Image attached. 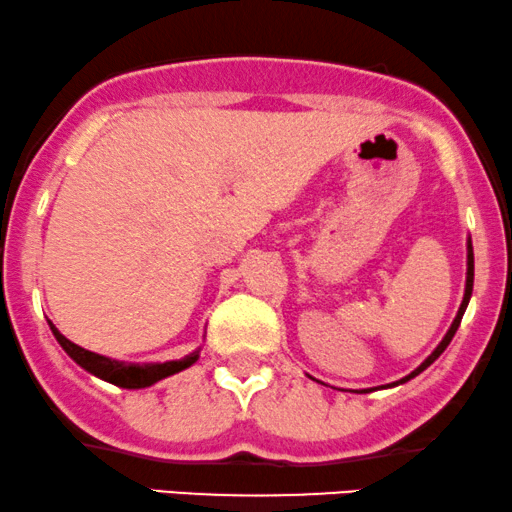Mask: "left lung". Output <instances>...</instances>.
Listing matches in <instances>:
<instances>
[{"mask_svg":"<svg viewBox=\"0 0 512 512\" xmlns=\"http://www.w3.org/2000/svg\"><path fill=\"white\" fill-rule=\"evenodd\" d=\"M465 246H468V273H465V292H463V301H460V308H458V313H456V318H453V323H451V327H449V332L444 334V339H441V342L437 344V349H434L430 356L425 358V361H422L418 368H415L413 372H408L406 377H401V380H396V382H391V384H382V389H391V387H399V384H406L408 380H413V377H418L422 370H427L430 368V365L437 361V358L441 356V353L446 351V346L451 344V339H453V334H456V330H458V325H460V320H463V313H465V308H468V304H470V296H472V282H475V254H472V239L468 237V242H465ZM356 391H361V394H370L372 389H356Z\"/></svg>","mask_w":512,"mask_h":512,"instance_id":"1","label":"left lung"}]
</instances>
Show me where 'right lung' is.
Instances as JSON below:
<instances>
[{
  "label": "right lung",
  "instance_id": "1",
  "mask_svg": "<svg viewBox=\"0 0 512 512\" xmlns=\"http://www.w3.org/2000/svg\"><path fill=\"white\" fill-rule=\"evenodd\" d=\"M49 327H52L56 342L61 344V349L66 351L82 370H87L90 375L99 377V380L116 384V387H123V389L151 387V384H156L159 380H166V377L175 375V372L192 368V365L199 361V351H201V346H199L197 351H192L189 356L180 358V361L130 363V361H118V358H109V356H102V353L82 349V346L73 344L71 339L63 337V334L54 327V323H49Z\"/></svg>",
  "mask_w": 512,
  "mask_h": 512
}]
</instances>
